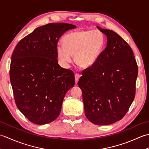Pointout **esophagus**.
Returning a JSON list of instances; mask_svg holds the SVG:
<instances>
[{"label": "esophagus", "instance_id": "34e87169", "mask_svg": "<svg viewBox=\"0 0 149 149\" xmlns=\"http://www.w3.org/2000/svg\"><path fill=\"white\" fill-rule=\"evenodd\" d=\"M81 77V75L79 74H75V83H77V82L79 81V78Z\"/></svg>", "mask_w": 149, "mask_h": 149}]
</instances>
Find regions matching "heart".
Returning <instances> with one entry per match:
<instances>
[{
	"label": "heart",
	"instance_id": "heart-1",
	"mask_svg": "<svg viewBox=\"0 0 149 149\" xmlns=\"http://www.w3.org/2000/svg\"><path fill=\"white\" fill-rule=\"evenodd\" d=\"M63 45L58 44L56 52L59 61L64 66L72 62L81 68L91 67L101 55L105 45L104 34L98 30H81L66 34Z\"/></svg>",
	"mask_w": 149,
	"mask_h": 149
}]
</instances>
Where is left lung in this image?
<instances>
[{
    "mask_svg": "<svg viewBox=\"0 0 149 149\" xmlns=\"http://www.w3.org/2000/svg\"><path fill=\"white\" fill-rule=\"evenodd\" d=\"M107 47L91 67L82 72L85 115L94 124L109 125L125 115L135 97L138 68L133 52L118 34L101 29Z\"/></svg>",
    "mask_w": 149,
    "mask_h": 149,
    "instance_id": "left-lung-1",
    "label": "left lung"
}]
</instances>
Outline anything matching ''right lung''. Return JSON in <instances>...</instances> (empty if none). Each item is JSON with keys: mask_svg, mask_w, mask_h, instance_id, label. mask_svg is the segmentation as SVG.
I'll use <instances>...</instances> for the list:
<instances>
[{"mask_svg": "<svg viewBox=\"0 0 149 149\" xmlns=\"http://www.w3.org/2000/svg\"><path fill=\"white\" fill-rule=\"evenodd\" d=\"M76 28L50 23L34 29L15 47L9 70L16 105L38 125L56 120L66 92L74 86V74L58 63L56 47L66 31Z\"/></svg>", "mask_w": 149, "mask_h": 149, "instance_id": "add662e5", "label": "right lung"}]
</instances>
